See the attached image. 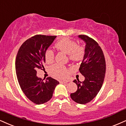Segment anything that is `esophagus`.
Listing matches in <instances>:
<instances>
[{
  "instance_id": "obj_1",
  "label": "esophagus",
  "mask_w": 126,
  "mask_h": 126,
  "mask_svg": "<svg viewBox=\"0 0 126 126\" xmlns=\"http://www.w3.org/2000/svg\"><path fill=\"white\" fill-rule=\"evenodd\" d=\"M68 82V80H61V81H60L61 83H67Z\"/></svg>"
}]
</instances>
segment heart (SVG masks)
I'll return each mask as SVG.
<instances>
[{
    "label": "heart",
    "mask_w": 126,
    "mask_h": 126,
    "mask_svg": "<svg viewBox=\"0 0 126 126\" xmlns=\"http://www.w3.org/2000/svg\"><path fill=\"white\" fill-rule=\"evenodd\" d=\"M55 47L59 51L68 54L71 61L77 63L81 61L85 55V49L83 47L78 46L74 40L68 38H63L55 44ZM54 52L50 49L45 52V61L47 63H51L54 60ZM51 75L57 79H64L68 75V69L64 66L54 65L49 68Z\"/></svg>",
    "instance_id": "obj_1"
}]
</instances>
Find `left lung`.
Segmentation results:
<instances>
[{"label":"left lung","instance_id":"obj_1","mask_svg":"<svg viewBox=\"0 0 126 126\" xmlns=\"http://www.w3.org/2000/svg\"><path fill=\"white\" fill-rule=\"evenodd\" d=\"M78 37L86 43L85 55L79 69L85 80H74L78 89L71 94V97L77 103L83 105L91 102L102 88L106 73V61L103 51L95 40L86 35Z\"/></svg>","mask_w":126,"mask_h":126}]
</instances>
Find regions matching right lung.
<instances>
[{"label":"right lung","instance_id":"right-lung-1","mask_svg":"<svg viewBox=\"0 0 126 126\" xmlns=\"http://www.w3.org/2000/svg\"><path fill=\"white\" fill-rule=\"evenodd\" d=\"M57 37L35 35L24 41L16 58V72L20 88L26 97L37 105L50 100L58 80L48 77L46 81L37 77V70L44 68L45 52Z\"/></svg>","mask_w":126,"mask_h":126}]
</instances>
